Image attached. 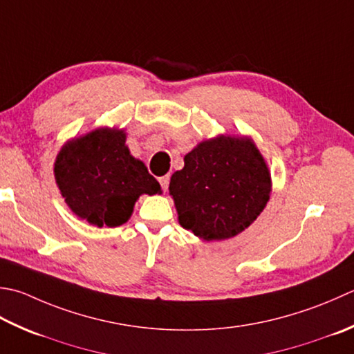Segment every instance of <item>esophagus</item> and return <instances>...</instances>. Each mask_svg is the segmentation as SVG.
I'll use <instances>...</instances> for the list:
<instances>
[{"label": "esophagus", "instance_id": "34e87169", "mask_svg": "<svg viewBox=\"0 0 354 354\" xmlns=\"http://www.w3.org/2000/svg\"><path fill=\"white\" fill-rule=\"evenodd\" d=\"M169 181H170V176H169V175H165V176H162V178H159V184H161V187H162V190H164V192L169 189Z\"/></svg>", "mask_w": 354, "mask_h": 354}]
</instances>
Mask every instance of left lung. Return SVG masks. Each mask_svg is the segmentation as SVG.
I'll return each mask as SVG.
<instances>
[{"label": "left lung", "instance_id": "8db88e82", "mask_svg": "<svg viewBox=\"0 0 354 354\" xmlns=\"http://www.w3.org/2000/svg\"><path fill=\"white\" fill-rule=\"evenodd\" d=\"M268 167L245 138L219 136L201 142L170 178L179 224L205 241L236 236L264 210Z\"/></svg>", "mask_w": 354, "mask_h": 354}]
</instances>
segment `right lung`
I'll use <instances>...</instances> for the list:
<instances>
[{
    "instance_id": "obj_1",
    "label": "right lung",
    "mask_w": 354,
    "mask_h": 354,
    "mask_svg": "<svg viewBox=\"0 0 354 354\" xmlns=\"http://www.w3.org/2000/svg\"><path fill=\"white\" fill-rule=\"evenodd\" d=\"M55 179L73 213L96 227L124 224L142 193L161 192L147 167L130 155L122 130L98 129L64 145Z\"/></svg>"
}]
</instances>
